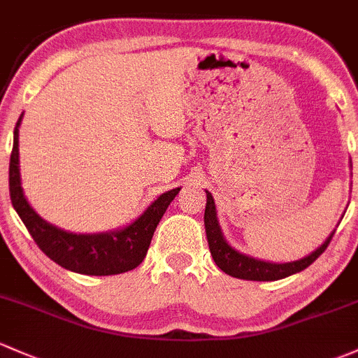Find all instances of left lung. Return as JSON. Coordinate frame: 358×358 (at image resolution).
<instances>
[{
	"label": "left lung",
	"instance_id": "1",
	"mask_svg": "<svg viewBox=\"0 0 358 358\" xmlns=\"http://www.w3.org/2000/svg\"><path fill=\"white\" fill-rule=\"evenodd\" d=\"M205 229H206V237H208V245L210 252L213 256V261L217 263V266L227 275L234 276V278L241 280H252V282H273V280H282L285 276L294 275L306 270L307 266L314 263L322 252L326 251V248L331 242L334 232L326 239L324 244L321 248L316 249L313 255H309L303 259L294 261V263H285V264H275V263H266V261L255 259V257H249L237 252L236 249L230 248L227 244L224 236L220 232V227L217 222V213H215V203L211 194L206 191V208H205Z\"/></svg>",
	"mask_w": 358,
	"mask_h": 358
}]
</instances>
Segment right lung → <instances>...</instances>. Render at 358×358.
Listing matches in <instances>:
<instances>
[{"instance_id":"1","label":"right lung","mask_w":358,"mask_h":358,"mask_svg":"<svg viewBox=\"0 0 358 358\" xmlns=\"http://www.w3.org/2000/svg\"><path fill=\"white\" fill-rule=\"evenodd\" d=\"M20 121L22 116L15 126L13 150L10 157V198L11 205L17 210L18 217L22 218L41 251L59 266L82 275H119L136 268L147 256L153 232L180 187L159 196V199H155V203H152L134 224L119 232L99 234V236H76V234L64 232L42 220L24 198L20 171H18Z\"/></svg>"}]
</instances>
